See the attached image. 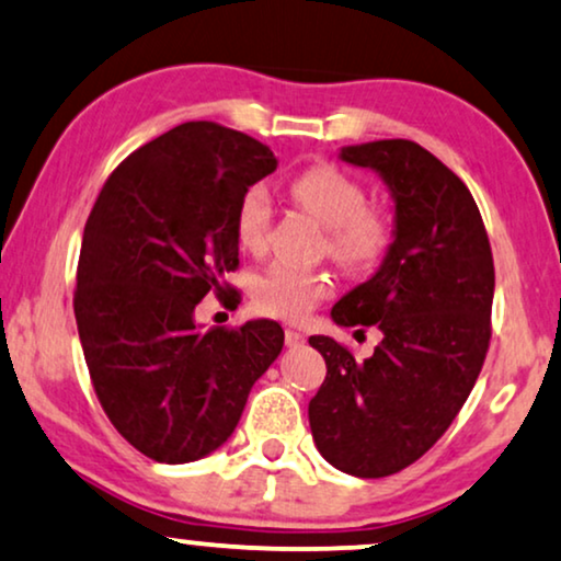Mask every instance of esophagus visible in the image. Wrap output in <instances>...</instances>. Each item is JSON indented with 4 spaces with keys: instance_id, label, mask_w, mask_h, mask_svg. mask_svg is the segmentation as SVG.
Listing matches in <instances>:
<instances>
[{
    "instance_id": "esophagus-1",
    "label": "esophagus",
    "mask_w": 561,
    "mask_h": 561,
    "mask_svg": "<svg viewBox=\"0 0 561 561\" xmlns=\"http://www.w3.org/2000/svg\"><path fill=\"white\" fill-rule=\"evenodd\" d=\"M285 343L289 348H297V346H302L305 343V335L297 331V328H287L285 331Z\"/></svg>"
}]
</instances>
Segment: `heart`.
I'll use <instances>...</instances> for the list:
<instances>
[{
	"label": "heart",
	"instance_id": "b5f03b06",
	"mask_svg": "<svg viewBox=\"0 0 561 561\" xmlns=\"http://www.w3.org/2000/svg\"><path fill=\"white\" fill-rule=\"evenodd\" d=\"M293 194L305 210L328 228V253L348 268L371 266L387 245V222L377 210L364 207L367 197L348 174L335 167H310L293 179ZM274 205L264 184H253L236 210V236L243 249L266 245ZM331 293V279L289 261L264 268L251 287L253 308L264 316L297 320Z\"/></svg>",
	"mask_w": 561,
	"mask_h": 561
}]
</instances>
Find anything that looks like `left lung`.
<instances>
[{
  "instance_id": "1",
  "label": "left lung",
  "mask_w": 561,
  "mask_h": 561,
  "mask_svg": "<svg viewBox=\"0 0 561 561\" xmlns=\"http://www.w3.org/2000/svg\"><path fill=\"white\" fill-rule=\"evenodd\" d=\"M339 159L375 171L394 215L382 264L331 318L377 325L382 341L356 362L328 335H310L328 367L310 431L328 465L387 477L421 459L472 392L490 346L495 266L474 197L423 146L371 140L343 146Z\"/></svg>"
}]
</instances>
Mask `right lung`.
I'll return each instance as SVG.
<instances>
[{
	"label": "right lung",
	"instance_id": "obj_1",
	"mask_svg": "<svg viewBox=\"0 0 561 561\" xmlns=\"http://www.w3.org/2000/svg\"><path fill=\"white\" fill-rule=\"evenodd\" d=\"M274 169L256 138L184 123L119 163L87 220L73 316L89 377L119 436L161 465L220 449L285 346L276 320H194L210 289L228 293L238 203Z\"/></svg>",
	"mask_w": 561,
	"mask_h": 561
}]
</instances>
